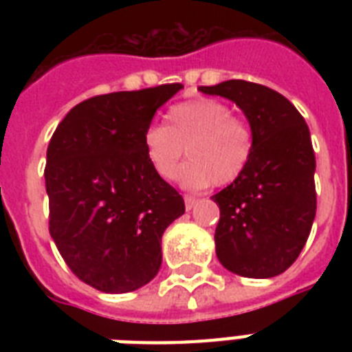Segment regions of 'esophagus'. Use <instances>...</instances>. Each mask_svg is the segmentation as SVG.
Here are the masks:
<instances>
[{
    "label": "esophagus",
    "mask_w": 352,
    "mask_h": 352,
    "mask_svg": "<svg viewBox=\"0 0 352 352\" xmlns=\"http://www.w3.org/2000/svg\"><path fill=\"white\" fill-rule=\"evenodd\" d=\"M195 203H197V199L193 197V195H186V197H184V204H186V210H192L193 206H195Z\"/></svg>",
    "instance_id": "esophagus-1"
}]
</instances>
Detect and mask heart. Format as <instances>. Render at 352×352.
Masks as SVG:
<instances>
[{
    "label": "heart",
    "instance_id": "heart-1",
    "mask_svg": "<svg viewBox=\"0 0 352 352\" xmlns=\"http://www.w3.org/2000/svg\"><path fill=\"white\" fill-rule=\"evenodd\" d=\"M168 126L149 124L142 148L151 170L170 181L186 151L190 160L177 172L179 184L201 190L226 186L239 179L252 159L254 135L226 104L210 98L181 102L166 115Z\"/></svg>",
    "mask_w": 352,
    "mask_h": 352
}]
</instances>
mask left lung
<instances>
[{"instance_id": "8db88e82", "label": "left lung", "mask_w": 352, "mask_h": 352, "mask_svg": "<svg viewBox=\"0 0 352 352\" xmlns=\"http://www.w3.org/2000/svg\"><path fill=\"white\" fill-rule=\"evenodd\" d=\"M245 113L254 135L239 179L215 193V254L243 278H274L300 256L316 215V159L305 118L278 91L245 80L201 85Z\"/></svg>"}]
</instances>
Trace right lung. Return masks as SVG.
<instances>
[{
    "mask_svg": "<svg viewBox=\"0 0 352 352\" xmlns=\"http://www.w3.org/2000/svg\"><path fill=\"white\" fill-rule=\"evenodd\" d=\"M181 84L80 102L47 148L49 232L69 268L96 290L131 292L157 276L162 234L184 201L149 166L142 135Z\"/></svg>",
    "mask_w": 352,
    "mask_h": 352,
    "instance_id": "add662e5",
    "label": "right lung"
}]
</instances>
